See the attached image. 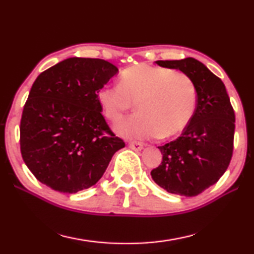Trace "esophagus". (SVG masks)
Wrapping results in <instances>:
<instances>
[{
	"label": "esophagus",
	"mask_w": 254,
	"mask_h": 254,
	"mask_svg": "<svg viewBox=\"0 0 254 254\" xmlns=\"http://www.w3.org/2000/svg\"><path fill=\"white\" fill-rule=\"evenodd\" d=\"M128 145H130V148L134 150V151H141V150L143 149V143L139 142V141H131V142H128Z\"/></svg>",
	"instance_id": "1"
}]
</instances>
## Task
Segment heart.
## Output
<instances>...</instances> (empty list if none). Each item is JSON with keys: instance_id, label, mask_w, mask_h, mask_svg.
Listing matches in <instances>:
<instances>
[{"instance_id": "heart-1", "label": "heart", "mask_w": 254, "mask_h": 254, "mask_svg": "<svg viewBox=\"0 0 254 254\" xmlns=\"http://www.w3.org/2000/svg\"><path fill=\"white\" fill-rule=\"evenodd\" d=\"M97 101L105 117L114 123L122 120L135 101L139 112L118 127L122 135L168 139L190 122L197 91L185 72L140 63L122 70L119 85L102 86Z\"/></svg>"}]
</instances>
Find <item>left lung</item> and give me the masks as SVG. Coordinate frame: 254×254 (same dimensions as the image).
<instances>
[{
	"label": "left lung",
	"instance_id": "obj_1",
	"mask_svg": "<svg viewBox=\"0 0 254 254\" xmlns=\"http://www.w3.org/2000/svg\"><path fill=\"white\" fill-rule=\"evenodd\" d=\"M156 63L190 77L197 91V103L182 136L158 147L162 161L151 171V177L171 194L197 196L216 184L230 165L235 130L234 110L224 83L198 60L189 57Z\"/></svg>",
	"mask_w": 254,
	"mask_h": 254
}]
</instances>
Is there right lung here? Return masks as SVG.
Wrapping results in <instances>:
<instances>
[{"label": "right lung", "instance_id": "right-lung-1", "mask_svg": "<svg viewBox=\"0 0 254 254\" xmlns=\"http://www.w3.org/2000/svg\"><path fill=\"white\" fill-rule=\"evenodd\" d=\"M118 70L106 60L72 57L34 80L21 118L20 149L40 183L66 194L87 189L124 148L97 101L98 89Z\"/></svg>", "mask_w": 254, "mask_h": 254}]
</instances>
